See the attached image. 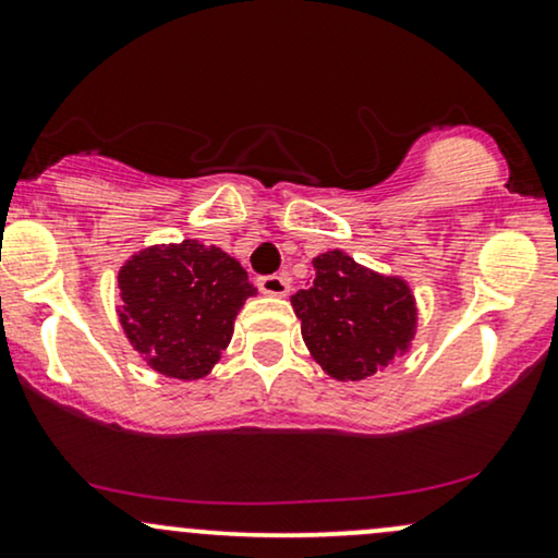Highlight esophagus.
<instances>
[{
  "mask_svg": "<svg viewBox=\"0 0 558 558\" xmlns=\"http://www.w3.org/2000/svg\"><path fill=\"white\" fill-rule=\"evenodd\" d=\"M257 286L262 293H267V296H288V291H291V286H288L283 275H265V278L257 280Z\"/></svg>",
  "mask_w": 558,
  "mask_h": 558,
  "instance_id": "34e87169",
  "label": "esophagus"
}]
</instances>
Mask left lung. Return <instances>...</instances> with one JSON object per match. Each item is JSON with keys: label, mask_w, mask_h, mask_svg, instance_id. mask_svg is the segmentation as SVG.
I'll return each mask as SVG.
<instances>
[{"label": "left lung", "mask_w": 558, "mask_h": 558, "mask_svg": "<svg viewBox=\"0 0 558 558\" xmlns=\"http://www.w3.org/2000/svg\"><path fill=\"white\" fill-rule=\"evenodd\" d=\"M315 278L291 296L301 338L330 377L356 383L412 349L417 301L399 275H380L341 252L312 259Z\"/></svg>", "instance_id": "1"}]
</instances>
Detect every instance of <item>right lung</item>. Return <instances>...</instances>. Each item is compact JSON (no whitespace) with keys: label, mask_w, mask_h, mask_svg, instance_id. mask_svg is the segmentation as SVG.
Returning a JSON list of instances; mask_svg holds the SVG:
<instances>
[{"label":"right lung","mask_w":558,"mask_h":558,"mask_svg":"<svg viewBox=\"0 0 558 558\" xmlns=\"http://www.w3.org/2000/svg\"><path fill=\"white\" fill-rule=\"evenodd\" d=\"M118 288L125 338L155 373L175 380L213 373L235 315L257 293L239 259L194 239L141 248L120 267Z\"/></svg>","instance_id":"1"}]
</instances>
